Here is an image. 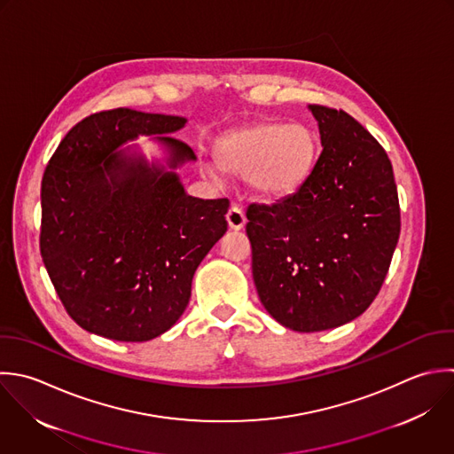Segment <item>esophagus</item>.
<instances>
[{"label":"esophagus","mask_w":454,"mask_h":454,"mask_svg":"<svg viewBox=\"0 0 454 454\" xmlns=\"http://www.w3.org/2000/svg\"><path fill=\"white\" fill-rule=\"evenodd\" d=\"M226 221L231 230H242L246 224V215L239 205H231L226 214Z\"/></svg>","instance_id":"1"}]
</instances>
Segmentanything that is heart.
<instances>
[{
	"label": "heart",
	"instance_id": "heart-1",
	"mask_svg": "<svg viewBox=\"0 0 454 454\" xmlns=\"http://www.w3.org/2000/svg\"><path fill=\"white\" fill-rule=\"evenodd\" d=\"M317 155L315 134L299 123H258L231 130L215 145L217 168L242 178L263 198L292 194L309 175ZM217 168L207 166L210 176Z\"/></svg>",
	"mask_w": 454,
	"mask_h": 454
}]
</instances>
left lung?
Masks as SVG:
<instances>
[{
    "label": "left lung",
    "mask_w": 454,
    "mask_h": 454,
    "mask_svg": "<svg viewBox=\"0 0 454 454\" xmlns=\"http://www.w3.org/2000/svg\"><path fill=\"white\" fill-rule=\"evenodd\" d=\"M309 109L324 146L311 173L297 192L246 212L258 297L299 333L340 327L370 308L402 228L382 145L343 109Z\"/></svg>",
    "instance_id": "8db88e82"
}]
</instances>
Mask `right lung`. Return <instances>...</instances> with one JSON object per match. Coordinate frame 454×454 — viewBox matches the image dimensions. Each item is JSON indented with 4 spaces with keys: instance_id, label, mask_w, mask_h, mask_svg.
Listing matches in <instances>:
<instances>
[{
    "instance_id": "add662e5",
    "label": "right lung",
    "mask_w": 454,
    "mask_h": 454,
    "mask_svg": "<svg viewBox=\"0 0 454 454\" xmlns=\"http://www.w3.org/2000/svg\"><path fill=\"white\" fill-rule=\"evenodd\" d=\"M185 118L129 107L75 123L42 176L40 254L51 283L84 331L148 341L185 311L192 276L226 233L228 198L187 196L175 173L114 152L139 134L162 136ZM171 166L196 159L162 136Z\"/></svg>"
}]
</instances>
